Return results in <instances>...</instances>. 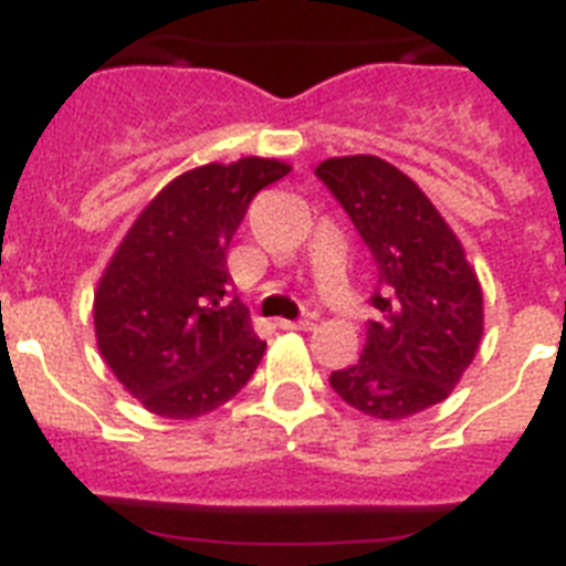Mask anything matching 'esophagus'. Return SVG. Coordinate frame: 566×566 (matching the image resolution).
<instances>
[{"mask_svg":"<svg viewBox=\"0 0 566 566\" xmlns=\"http://www.w3.org/2000/svg\"><path fill=\"white\" fill-rule=\"evenodd\" d=\"M279 328H284V332H308V328H314V323L311 319H279Z\"/></svg>","mask_w":566,"mask_h":566,"instance_id":"1","label":"esophagus"}]
</instances>
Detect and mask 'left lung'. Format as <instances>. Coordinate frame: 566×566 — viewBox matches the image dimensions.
Listing matches in <instances>:
<instances>
[{"label": "left lung", "mask_w": 566, "mask_h": 566, "mask_svg": "<svg viewBox=\"0 0 566 566\" xmlns=\"http://www.w3.org/2000/svg\"><path fill=\"white\" fill-rule=\"evenodd\" d=\"M317 179L344 205L378 266L361 358L328 376L346 405L405 420L443 402L482 340V287L447 220L376 155L328 158Z\"/></svg>", "instance_id": "left-lung-1"}]
</instances>
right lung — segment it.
I'll return each mask as SVG.
<instances>
[{"mask_svg": "<svg viewBox=\"0 0 566 566\" xmlns=\"http://www.w3.org/2000/svg\"><path fill=\"white\" fill-rule=\"evenodd\" d=\"M275 158L205 164L172 179L117 247L93 300L96 344L128 394L167 420L220 408L266 344L238 300L226 252L258 190L284 179Z\"/></svg>", "mask_w": 566, "mask_h": 566, "instance_id": "add662e5", "label": "right lung"}]
</instances>
